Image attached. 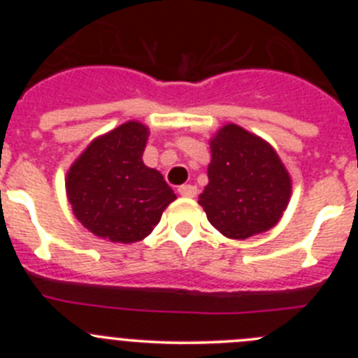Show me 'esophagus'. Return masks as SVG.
Instances as JSON below:
<instances>
[{"instance_id": "34e87169", "label": "esophagus", "mask_w": 358, "mask_h": 358, "mask_svg": "<svg viewBox=\"0 0 358 358\" xmlns=\"http://www.w3.org/2000/svg\"><path fill=\"white\" fill-rule=\"evenodd\" d=\"M178 194L183 197H196L197 196V187L196 185H182L178 187Z\"/></svg>"}]
</instances>
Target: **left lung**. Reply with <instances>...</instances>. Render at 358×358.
<instances>
[{"mask_svg": "<svg viewBox=\"0 0 358 358\" xmlns=\"http://www.w3.org/2000/svg\"><path fill=\"white\" fill-rule=\"evenodd\" d=\"M209 183L199 196L209 223L230 239L272 229L291 197V178L275 150L237 124L211 140Z\"/></svg>", "mask_w": 358, "mask_h": 358, "instance_id": "left-lung-1", "label": "left lung"}]
</instances>
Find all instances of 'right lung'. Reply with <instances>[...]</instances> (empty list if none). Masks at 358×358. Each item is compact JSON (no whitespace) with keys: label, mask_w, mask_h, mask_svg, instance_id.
Returning <instances> with one entry per match:
<instances>
[{"label":"right lung","mask_w":358,"mask_h":358,"mask_svg":"<svg viewBox=\"0 0 358 358\" xmlns=\"http://www.w3.org/2000/svg\"><path fill=\"white\" fill-rule=\"evenodd\" d=\"M149 129L129 121L93 140L67 173L76 218L96 237L136 243L149 236L176 199L157 169L142 161Z\"/></svg>","instance_id":"right-lung-1"}]
</instances>
